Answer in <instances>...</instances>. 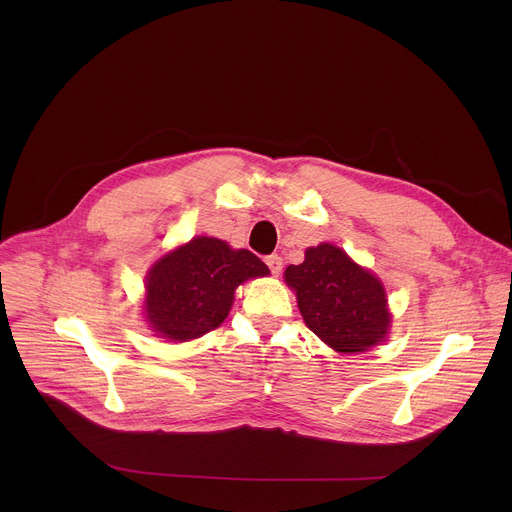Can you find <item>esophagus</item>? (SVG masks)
I'll use <instances>...</instances> for the list:
<instances>
[{"mask_svg": "<svg viewBox=\"0 0 512 512\" xmlns=\"http://www.w3.org/2000/svg\"><path fill=\"white\" fill-rule=\"evenodd\" d=\"M265 263H267V267L271 269L273 275H279L281 269H283V259H281L279 255H269V257L265 259Z\"/></svg>", "mask_w": 512, "mask_h": 512, "instance_id": "esophagus-1", "label": "esophagus"}]
</instances>
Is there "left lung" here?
<instances>
[{
  "label": "left lung",
  "instance_id": "8db88e82",
  "mask_svg": "<svg viewBox=\"0 0 512 512\" xmlns=\"http://www.w3.org/2000/svg\"><path fill=\"white\" fill-rule=\"evenodd\" d=\"M283 275L306 326L336 352H364L387 338L391 314L381 279L340 247H308L304 263L289 265Z\"/></svg>",
  "mask_w": 512,
  "mask_h": 512
}]
</instances>
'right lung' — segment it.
Masks as SVG:
<instances>
[{"label":"right lung","instance_id":"obj_1","mask_svg":"<svg viewBox=\"0 0 512 512\" xmlns=\"http://www.w3.org/2000/svg\"><path fill=\"white\" fill-rule=\"evenodd\" d=\"M265 275L269 267L251 251L214 237H194L145 275V322L172 342L200 338L225 322L241 283Z\"/></svg>","mask_w":512,"mask_h":512}]
</instances>
